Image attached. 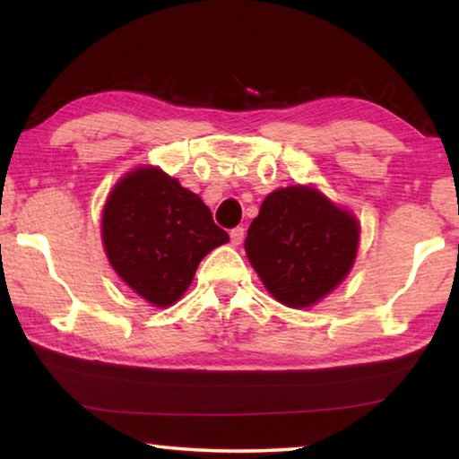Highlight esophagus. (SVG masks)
<instances>
[{
	"instance_id": "obj_1",
	"label": "esophagus",
	"mask_w": 459,
	"mask_h": 459,
	"mask_svg": "<svg viewBox=\"0 0 459 459\" xmlns=\"http://www.w3.org/2000/svg\"><path fill=\"white\" fill-rule=\"evenodd\" d=\"M243 240H245V229L243 227H237V229L230 230V243L232 245L238 247L240 243H243Z\"/></svg>"
}]
</instances>
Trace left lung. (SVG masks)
Here are the masks:
<instances>
[{
	"label": "left lung",
	"mask_w": 459,
	"mask_h": 459,
	"mask_svg": "<svg viewBox=\"0 0 459 459\" xmlns=\"http://www.w3.org/2000/svg\"><path fill=\"white\" fill-rule=\"evenodd\" d=\"M360 227L312 186H287L263 200L245 251L263 285L287 307H309L344 281Z\"/></svg>",
	"instance_id": "8db88e82"
}]
</instances>
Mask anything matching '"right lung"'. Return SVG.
I'll return each mask as SVG.
<instances>
[{
	"label": "right lung",
	"mask_w": 459,
	"mask_h": 459,
	"mask_svg": "<svg viewBox=\"0 0 459 459\" xmlns=\"http://www.w3.org/2000/svg\"><path fill=\"white\" fill-rule=\"evenodd\" d=\"M107 259L155 307L176 304L200 261L229 243L198 194L160 168H137L115 184L100 222Z\"/></svg>",
	"instance_id": "obj_1"
}]
</instances>
